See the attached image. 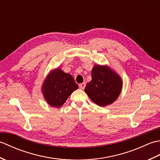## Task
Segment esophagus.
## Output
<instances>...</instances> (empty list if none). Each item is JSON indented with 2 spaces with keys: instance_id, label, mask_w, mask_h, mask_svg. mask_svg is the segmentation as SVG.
<instances>
[{
  "instance_id": "34e87169",
  "label": "esophagus",
  "mask_w": 160,
  "mask_h": 160,
  "mask_svg": "<svg viewBox=\"0 0 160 160\" xmlns=\"http://www.w3.org/2000/svg\"><path fill=\"white\" fill-rule=\"evenodd\" d=\"M86 86V83L85 82H82V83H80L79 84V87L81 89H84V87Z\"/></svg>"
}]
</instances>
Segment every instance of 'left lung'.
Masks as SVG:
<instances>
[{
	"label": "left lung",
	"instance_id": "8db88e82",
	"mask_svg": "<svg viewBox=\"0 0 160 160\" xmlns=\"http://www.w3.org/2000/svg\"><path fill=\"white\" fill-rule=\"evenodd\" d=\"M91 80L84 91L93 102L100 107L111 104L117 100L122 89L121 77L107 65H95Z\"/></svg>",
	"mask_w": 160,
	"mask_h": 160
}]
</instances>
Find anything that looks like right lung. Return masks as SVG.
I'll return each mask as SVG.
<instances>
[{
    "instance_id": "1",
    "label": "right lung",
    "mask_w": 160,
    "mask_h": 160,
    "mask_svg": "<svg viewBox=\"0 0 160 160\" xmlns=\"http://www.w3.org/2000/svg\"><path fill=\"white\" fill-rule=\"evenodd\" d=\"M78 85L69 73H64L60 68L52 70L45 78L42 91L47 102L51 107L59 108Z\"/></svg>"
}]
</instances>
